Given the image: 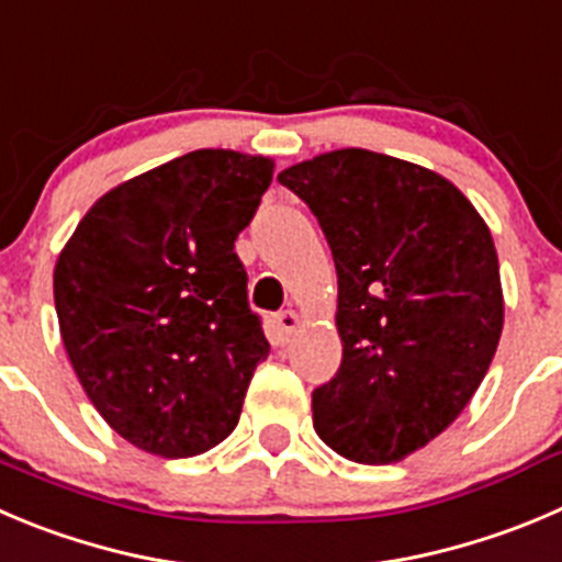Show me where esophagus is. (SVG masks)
<instances>
[{
	"label": "esophagus",
	"mask_w": 562,
	"mask_h": 562,
	"mask_svg": "<svg viewBox=\"0 0 562 562\" xmlns=\"http://www.w3.org/2000/svg\"><path fill=\"white\" fill-rule=\"evenodd\" d=\"M272 323H276V330L278 336H281V341H290V336L295 334L297 325H301V317H297V312L286 308V312H278Z\"/></svg>",
	"instance_id": "34e87169"
}]
</instances>
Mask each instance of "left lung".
<instances>
[{"mask_svg":"<svg viewBox=\"0 0 562 562\" xmlns=\"http://www.w3.org/2000/svg\"><path fill=\"white\" fill-rule=\"evenodd\" d=\"M339 278V372L314 430L341 458L394 463L458 419L499 345L505 301L488 226L445 176L364 148L281 170Z\"/></svg>","mask_w":562,"mask_h":562,"instance_id":"left-lung-1","label":"left lung"}]
</instances>
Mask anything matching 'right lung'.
Listing matches in <instances>:
<instances>
[{
    "mask_svg": "<svg viewBox=\"0 0 562 562\" xmlns=\"http://www.w3.org/2000/svg\"><path fill=\"white\" fill-rule=\"evenodd\" d=\"M270 181L267 157L190 151L101 195L57 259L74 372L106 425L151 456L221 445L270 352L234 254Z\"/></svg>",
    "mask_w": 562,
    "mask_h": 562,
    "instance_id": "obj_1",
    "label": "right lung"
}]
</instances>
